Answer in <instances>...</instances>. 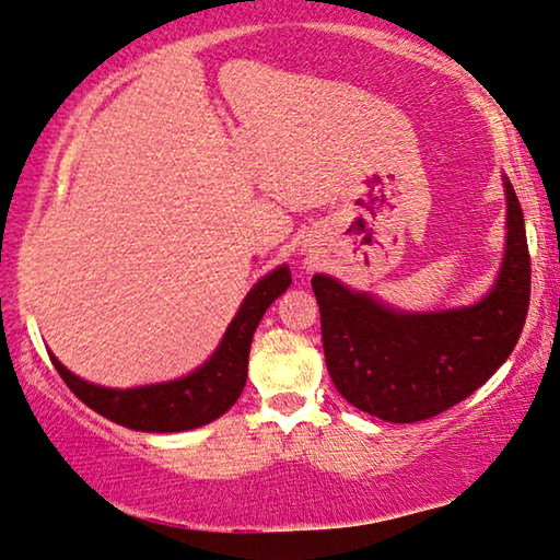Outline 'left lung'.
<instances>
[{"label":"left lung","instance_id":"1","mask_svg":"<svg viewBox=\"0 0 560 560\" xmlns=\"http://www.w3.org/2000/svg\"><path fill=\"white\" fill-rule=\"evenodd\" d=\"M509 236L499 281L476 306L401 314L316 273L326 369L346 401L376 419H431L481 388L518 343L530 301V256L516 191L505 182Z\"/></svg>","mask_w":560,"mask_h":560}]
</instances>
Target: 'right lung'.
Returning a JSON list of instances; mask_svg holds the SVG:
<instances>
[{"label":"right lung","mask_w":560,"mask_h":560,"mask_svg":"<svg viewBox=\"0 0 560 560\" xmlns=\"http://www.w3.org/2000/svg\"><path fill=\"white\" fill-rule=\"evenodd\" d=\"M289 283L291 271L287 266H279L277 271L264 277L248 291L214 357L194 374L168 381V384L119 392V388L86 384L61 366L55 357H51V363L77 398H82L89 408H94L96 413L106 416L114 423L152 433L199 429V425L211 423L221 413H226L242 396L246 386L248 349H252L256 326H259L266 308L271 306V301L289 289Z\"/></svg>","instance_id":"obj_1"}]
</instances>
